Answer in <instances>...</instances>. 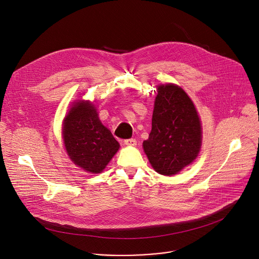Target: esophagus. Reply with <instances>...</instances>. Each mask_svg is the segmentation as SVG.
I'll use <instances>...</instances> for the list:
<instances>
[{
  "mask_svg": "<svg viewBox=\"0 0 259 259\" xmlns=\"http://www.w3.org/2000/svg\"><path fill=\"white\" fill-rule=\"evenodd\" d=\"M124 143H125L126 145H129V146H135V145L137 144V141H136V139H134V138H129V139H125V140H124Z\"/></svg>",
  "mask_w": 259,
  "mask_h": 259,
  "instance_id": "1",
  "label": "esophagus"
}]
</instances>
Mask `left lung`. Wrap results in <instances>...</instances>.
Masks as SVG:
<instances>
[{"instance_id": "obj_1", "label": "left lung", "mask_w": 259, "mask_h": 259, "mask_svg": "<svg viewBox=\"0 0 259 259\" xmlns=\"http://www.w3.org/2000/svg\"><path fill=\"white\" fill-rule=\"evenodd\" d=\"M202 128L196 107L180 87L158 88L152 131L143 150L153 168L162 175H174L190 165L201 147Z\"/></svg>"}]
</instances>
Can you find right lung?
<instances>
[{"mask_svg":"<svg viewBox=\"0 0 259 259\" xmlns=\"http://www.w3.org/2000/svg\"><path fill=\"white\" fill-rule=\"evenodd\" d=\"M62 132L70 160L87 172H101L120 147L88 101L73 104L64 119Z\"/></svg>","mask_w":259,"mask_h":259,"instance_id":"right-lung-1","label":"right lung"}]
</instances>
